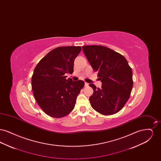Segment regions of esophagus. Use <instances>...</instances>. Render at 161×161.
Segmentation results:
<instances>
[{"instance_id": "esophagus-1", "label": "esophagus", "mask_w": 161, "mask_h": 161, "mask_svg": "<svg viewBox=\"0 0 161 161\" xmlns=\"http://www.w3.org/2000/svg\"><path fill=\"white\" fill-rule=\"evenodd\" d=\"M84 86H88L89 84H88L87 83H84Z\"/></svg>"}]
</instances>
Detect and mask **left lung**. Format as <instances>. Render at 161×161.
<instances>
[{
    "label": "left lung",
    "instance_id": "left-lung-1",
    "mask_svg": "<svg viewBox=\"0 0 161 161\" xmlns=\"http://www.w3.org/2000/svg\"><path fill=\"white\" fill-rule=\"evenodd\" d=\"M82 48L102 83L101 89L89 84L93 89L89 97L91 106L101 114H115L130 97L133 87L131 68L124 56L107 47L87 45Z\"/></svg>",
    "mask_w": 161,
    "mask_h": 161
}]
</instances>
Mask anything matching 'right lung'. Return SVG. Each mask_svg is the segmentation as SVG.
<instances>
[{
  "label": "right lung",
  "mask_w": 161,
  "mask_h": 161,
  "mask_svg": "<svg viewBox=\"0 0 161 161\" xmlns=\"http://www.w3.org/2000/svg\"><path fill=\"white\" fill-rule=\"evenodd\" d=\"M80 46L55 48L39 61L31 79L32 89L38 106L47 115L61 118L74 108L77 96L84 87L83 80L66 79L72 74Z\"/></svg>",
  "instance_id": "add662e5"
}]
</instances>
